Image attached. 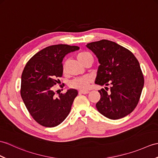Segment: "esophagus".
<instances>
[{"label": "esophagus", "mask_w": 158, "mask_h": 158, "mask_svg": "<svg viewBox=\"0 0 158 158\" xmlns=\"http://www.w3.org/2000/svg\"><path fill=\"white\" fill-rule=\"evenodd\" d=\"M89 93V91H80L79 94H88Z\"/></svg>", "instance_id": "obj_1"}]
</instances>
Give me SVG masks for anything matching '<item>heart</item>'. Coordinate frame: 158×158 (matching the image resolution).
<instances>
[{
	"label": "heart",
	"mask_w": 158,
	"mask_h": 158,
	"mask_svg": "<svg viewBox=\"0 0 158 158\" xmlns=\"http://www.w3.org/2000/svg\"><path fill=\"white\" fill-rule=\"evenodd\" d=\"M90 56H91V55L89 52H82L77 55V59L81 63L83 64L84 62ZM90 81L91 79L87 76L82 77H78L72 80L69 83V87L73 88V89L85 91L89 88Z\"/></svg>",
	"instance_id": "obj_1"
}]
</instances>
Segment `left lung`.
<instances>
[{
	"instance_id": "obj_1",
	"label": "left lung",
	"mask_w": 158,
	"mask_h": 158,
	"mask_svg": "<svg viewBox=\"0 0 158 158\" xmlns=\"http://www.w3.org/2000/svg\"><path fill=\"white\" fill-rule=\"evenodd\" d=\"M100 63L95 83L108 86L99 90L98 112L106 118H122L134 110L144 85L137 59L130 50L107 40L87 44Z\"/></svg>"
}]
</instances>
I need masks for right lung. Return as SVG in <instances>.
<instances>
[{
  "instance_id": "right-lung-1",
  "label": "right lung",
  "mask_w": 158,
  "mask_h": 158,
  "mask_svg": "<svg viewBox=\"0 0 158 158\" xmlns=\"http://www.w3.org/2000/svg\"><path fill=\"white\" fill-rule=\"evenodd\" d=\"M79 49L67 44L48 46L29 59L22 73V100L33 118L44 127L58 125L71 111L77 91L69 89L56 98L53 86L62 76L64 57Z\"/></svg>"
}]
</instances>
